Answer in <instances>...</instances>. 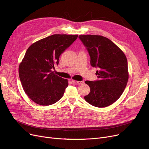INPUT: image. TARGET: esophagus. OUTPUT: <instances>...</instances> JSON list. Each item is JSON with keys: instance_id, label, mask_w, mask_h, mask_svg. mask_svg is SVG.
Listing matches in <instances>:
<instances>
[{"instance_id": "1", "label": "esophagus", "mask_w": 149, "mask_h": 149, "mask_svg": "<svg viewBox=\"0 0 149 149\" xmlns=\"http://www.w3.org/2000/svg\"><path fill=\"white\" fill-rule=\"evenodd\" d=\"M72 82L74 83V84H78V85H81V84L84 83V81H72Z\"/></svg>"}]
</instances>
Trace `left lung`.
I'll list each match as a JSON object with an SVG mask.
<instances>
[{
	"label": "left lung",
	"mask_w": 149,
	"mask_h": 149,
	"mask_svg": "<svg viewBox=\"0 0 149 149\" xmlns=\"http://www.w3.org/2000/svg\"><path fill=\"white\" fill-rule=\"evenodd\" d=\"M90 56L91 65L98 68V80L86 81L90 93L85 96L89 104L107 107L118 100L129 78L128 62L123 51L108 38L100 35H80Z\"/></svg>",
	"instance_id": "left-lung-1"
}]
</instances>
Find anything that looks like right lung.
Returning <instances> with one entry per match:
<instances>
[{
    "mask_svg": "<svg viewBox=\"0 0 149 149\" xmlns=\"http://www.w3.org/2000/svg\"><path fill=\"white\" fill-rule=\"evenodd\" d=\"M78 35H53L33 43L27 49L18 72L22 88L36 103L49 106L60 100L68 81L56 75L52 69L61 54Z\"/></svg>",
    "mask_w": 149,
    "mask_h": 149,
    "instance_id": "1",
    "label": "right lung"
}]
</instances>
